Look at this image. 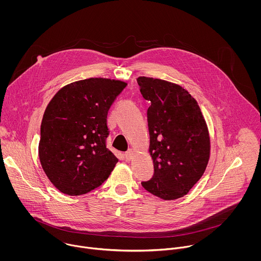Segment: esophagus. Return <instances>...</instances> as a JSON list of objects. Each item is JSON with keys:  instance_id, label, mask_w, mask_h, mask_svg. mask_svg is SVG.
<instances>
[{"instance_id": "1", "label": "esophagus", "mask_w": 261, "mask_h": 261, "mask_svg": "<svg viewBox=\"0 0 261 261\" xmlns=\"http://www.w3.org/2000/svg\"><path fill=\"white\" fill-rule=\"evenodd\" d=\"M124 156H125V159H126L127 161H130V160L133 159V156H134V150H133V149L127 150V151L124 153Z\"/></svg>"}]
</instances>
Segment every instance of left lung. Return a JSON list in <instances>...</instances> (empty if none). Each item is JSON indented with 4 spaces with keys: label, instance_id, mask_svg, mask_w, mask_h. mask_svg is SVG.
I'll use <instances>...</instances> for the list:
<instances>
[{
    "label": "left lung",
    "instance_id": "8db88e82",
    "mask_svg": "<svg viewBox=\"0 0 261 261\" xmlns=\"http://www.w3.org/2000/svg\"><path fill=\"white\" fill-rule=\"evenodd\" d=\"M137 80L143 97L150 101L149 150L154 170L142 186L164 200L184 197L204 174L210 156L204 116L182 86L145 76Z\"/></svg>",
    "mask_w": 261,
    "mask_h": 261
}]
</instances>
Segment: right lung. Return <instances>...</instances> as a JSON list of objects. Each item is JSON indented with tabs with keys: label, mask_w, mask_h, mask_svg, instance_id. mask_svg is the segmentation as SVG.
Segmentation results:
<instances>
[{
	"label": "right lung",
	"mask_w": 261,
	"mask_h": 261,
	"mask_svg": "<svg viewBox=\"0 0 261 261\" xmlns=\"http://www.w3.org/2000/svg\"><path fill=\"white\" fill-rule=\"evenodd\" d=\"M126 83L88 78L61 88L47 106L39 143L41 166L60 192L79 196L100 186L118 162L107 148L108 112Z\"/></svg>",
	"instance_id": "right-lung-1"
}]
</instances>
